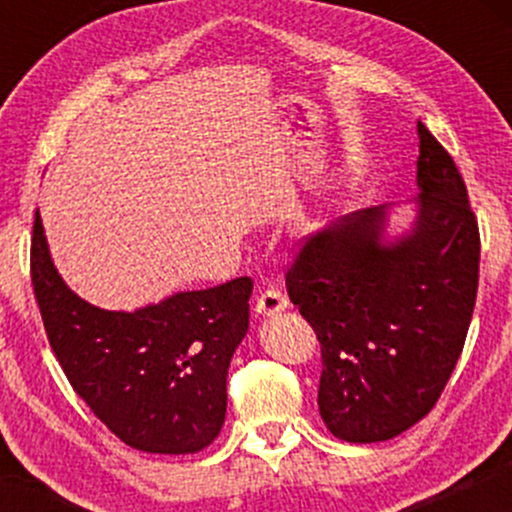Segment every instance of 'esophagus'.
<instances>
[{
	"mask_svg": "<svg viewBox=\"0 0 512 512\" xmlns=\"http://www.w3.org/2000/svg\"><path fill=\"white\" fill-rule=\"evenodd\" d=\"M284 308H286V296L281 291L267 289L257 296V303H255L257 315L272 317V315H279Z\"/></svg>",
	"mask_w": 512,
	"mask_h": 512,
	"instance_id": "esophagus-1",
	"label": "esophagus"
}]
</instances>
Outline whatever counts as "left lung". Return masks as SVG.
<instances>
[{
  "mask_svg": "<svg viewBox=\"0 0 512 512\" xmlns=\"http://www.w3.org/2000/svg\"><path fill=\"white\" fill-rule=\"evenodd\" d=\"M419 214L385 243V207L344 216L298 248L286 291L322 351L317 404L346 443L421 421L462 354L479 286V226L460 170L419 122Z\"/></svg>",
  "mask_w": 512,
  "mask_h": 512,
  "instance_id": "obj_1",
  "label": "left lung"
}]
</instances>
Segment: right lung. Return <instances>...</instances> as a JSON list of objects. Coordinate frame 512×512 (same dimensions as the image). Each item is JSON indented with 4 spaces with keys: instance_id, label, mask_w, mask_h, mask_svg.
<instances>
[{
    "instance_id": "obj_1",
    "label": "right lung",
    "mask_w": 512,
    "mask_h": 512,
    "mask_svg": "<svg viewBox=\"0 0 512 512\" xmlns=\"http://www.w3.org/2000/svg\"><path fill=\"white\" fill-rule=\"evenodd\" d=\"M31 281L64 375L122 443L158 455L214 443L226 419L228 366L250 325V276L134 313L96 308L57 274L35 211Z\"/></svg>"
}]
</instances>
